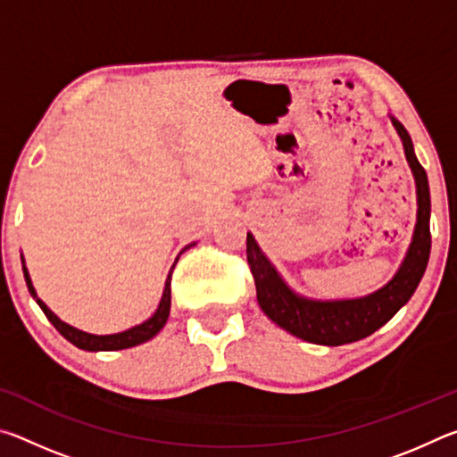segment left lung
<instances>
[{
	"label": "left lung",
	"instance_id": "left-lung-1",
	"mask_svg": "<svg viewBox=\"0 0 457 457\" xmlns=\"http://www.w3.org/2000/svg\"><path fill=\"white\" fill-rule=\"evenodd\" d=\"M389 119L403 143L405 159L415 179L417 218L405 258L385 286L359 298L316 300L303 296L290 288L270 258L262 252L256 237L247 231V264L256 282L260 308L274 324L306 343L338 346L373 335L399 312V308L409 303L428 268L431 250L428 173L415 157L411 137L405 127L393 114H389Z\"/></svg>",
	"mask_w": 457,
	"mask_h": 457
}]
</instances>
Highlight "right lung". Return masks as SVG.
I'll return each mask as SVG.
<instances>
[{"label":"right lung","instance_id":"add662e5","mask_svg":"<svg viewBox=\"0 0 457 457\" xmlns=\"http://www.w3.org/2000/svg\"><path fill=\"white\" fill-rule=\"evenodd\" d=\"M195 245V242L185 245L183 250H187V247ZM181 250V252H183ZM179 260V258H177ZM175 260V264H177ZM173 264V268H175ZM21 268H24V278H26V284H28V290L32 294V298L37 303V306L42 308L44 314L48 316V320L56 327V330L60 332L62 337L66 340H71L74 346H79L82 351H90V353H98V351H122V349H130V346H137V345H143L146 340H151L153 337H157L161 328L165 327V322L169 319V311H171V274H173V268L171 272H169L167 280H165V288H163V296L159 300V306L157 311L153 312V316H149L145 322L141 324H135V327H130L127 330H120V332H112V335H92V332L87 330H80L72 327V324H68L64 320H60L56 314H54L48 306H46L44 300L37 298V292L32 284V278H29V272L26 268V260L21 256Z\"/></svg>","mask_w":457,"mask_h":457}]
</instances>
